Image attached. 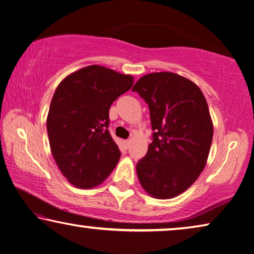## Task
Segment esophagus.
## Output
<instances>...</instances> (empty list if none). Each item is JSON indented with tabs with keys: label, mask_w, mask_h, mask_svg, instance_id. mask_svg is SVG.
Instances as JSON below:
<instances>
[{
	"label": "esophagus",
	"mask_w": 254,
	"mask_h": 254,
	"mask_svg": "<svg viewBox=\"0 0 254 254\" xmlns=\"http://www.w3.org/2000/svg\"><path fill=\"white\" fill-rule=\"evenodd\" d=\"M128 145H130V140H123V147L127 149Z\"/></svg>",
	"instance_id": "34e87169"
}]
</instances>
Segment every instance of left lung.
<instances>
[{
    "instance_id": "left-lung-1",
    "label": "left lung",
    "mask_w": 254,
    "mask_h": 254,
    "mask_svg": "<svg viewBox=\"0 0 254 254\" xmlns=\"http://www.w3.org/2000/svg\"><path fill=\"white\" fill-rule=\"evenodd\" d=\"M149 106L152 142L136 163L149 195L173 198L195 183L205 168L213 140L207 102L198 86L174 72H152L132 88Z\"/></svg>"
}]
</instances>
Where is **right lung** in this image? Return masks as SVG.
I'll return each instance as SVG.
<instances>
[{"mask_svg":"<svg viewBox=\"0 0 254 254\" xmlns=\"http://www.w3.org/2000/svg\"><path fill=\"white\" fill-rule=\"evenodd\" d=\"M133 85L131 75L93 65L58 85L47 118L50 149L74 186L93 188L109 177L121 157L109 131L110 107Z\"/></svg>","mask_w":254,"mask_h":254,"instance_id":"1","label":"right lung"}]
</instances>
